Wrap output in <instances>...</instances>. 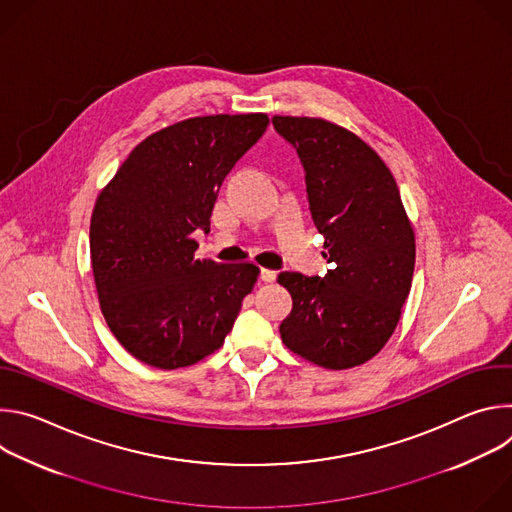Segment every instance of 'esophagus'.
Returning <instances> with one entry per match:
<instances>
[{"label":"esophagus","instance_id":"esophagus-1","mask_svg":"<svg viewBox=\"0 0 512 512\" xmlns=\"http://www.w3.org/2000/svg\"><path fill=\"white\" fill-rule=\"evenodd\" d=\"M259 277H261V281L271 283V281L277 279V273H275L273 269H261V271H259Z\"/></svg>","mask_w":512,"mask_h":512}]
</instances>
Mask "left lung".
<instances>
[{"mask_svg": "<svg viewBox=\"0 0 512 512\" xmlns=\"http://www.w3.org/2000/svg\"><path fill=\"white\" fill-rule=\"evenodd\" d=\"M306 172L312 221L324 235V277L279 273L291 312L283 344L330 371L371 360L401 318L415 269V233L381 156L352 131L318 117L275 115Z\"/></svg>", "mask_w": 512, "mask_h": 512, "instance_id": "left-lung-1", "label": "left lung"}]
</instances>
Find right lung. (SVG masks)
Returning <instances> with one entry per match:
<instances>
[{"mask_svg":"<svg viewBox=\"0 0 512 512\" xmlns=\"http://www.w3.org/2000/svg\"><path fill=\"white\" fill-rule=\"evenodd\" d=\"M265 113L206 115L145 137L97 196L91 263L107 326L150 367H190L223 346L259 267L196 259L194 231L227 174L265 133Z\"/></svg>","mask_w":512,"mask_h":512,"instance_id":"obj_1","label":"right lung"}]
</instances>
